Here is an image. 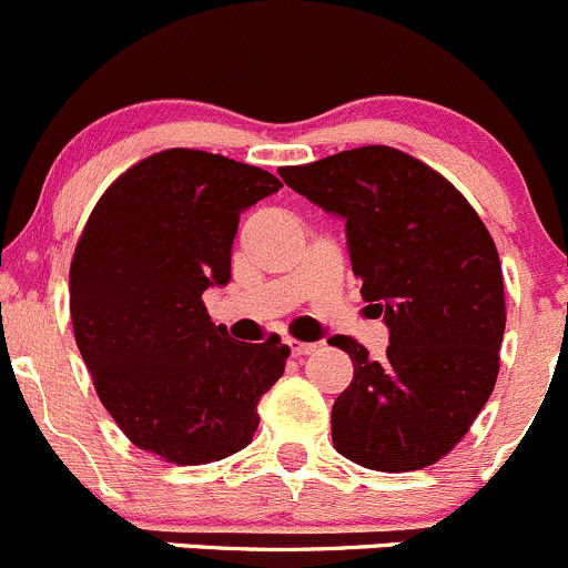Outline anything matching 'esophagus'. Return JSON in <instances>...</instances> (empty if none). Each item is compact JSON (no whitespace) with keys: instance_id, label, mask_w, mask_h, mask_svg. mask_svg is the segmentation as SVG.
<instances>
[{"instance_id":"34e87169","label":"esophagus","mask_w":568,"mask_h":568,"mask_svg":"<svg viewBox=\"0 0 568 568\" xmlns=\"http://www.w3.org/2000/svg\"><path fill=\"white\" fill-rule=\"evenodd\" d=\"M285 345H288L291 354H294V356H307V354H313L315 348H318L315 343H300V339H294V337L285 339Z\"/></svg>"}]
</instances>
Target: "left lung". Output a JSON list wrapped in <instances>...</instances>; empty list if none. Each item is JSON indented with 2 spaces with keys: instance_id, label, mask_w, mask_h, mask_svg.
<instances>
[{
  "instance_id": "8db88e82",
  "label": "left lung",
  "mask_w": 568,
  "mask_h": 568,
  "mask_svg": "<svg viewBox=\"0 0 568 568\" xmlns=\"http://www.w3.org/2000/svg\"><path fill=\"white\" fill-rule=\"evenodd\" d=\"M280 176L343 220L364 302L389 329L378 362L356 339H329L354 362L332 405L334 449L389 474L427 468L468 433L498 378L506 307L493 236L444 176L392 146Z\"/></svg>"
}]
</instances>
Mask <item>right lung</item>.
Listing matches in <instances>:
<instances>
[{
	"instance_id": "add662e5",
	"label": "right lung",
	"mask_w": 568,
	"mask_h": 568,
	"mask_svg": "<svg viewBox=\"0 0 568 568\" xmlns=\"http://www.w3.org/2000/svg\"><path fill=\"white\" fill-rule=\"evenodd\" d=\"M268 171L165 149L105 190L70 266L75 343L100 403L143 452L204 465L244 449L288 345L239 343L204 291L231 280L244 209L277 193Z\"/></svg>"
}]
</instances>
